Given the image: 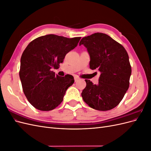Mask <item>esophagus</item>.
Here are the masks:
<instances>
[{"instance_id": "1", "label": "esophagus", "mask_w": 151, "mask_h": 151, "mask_svg": "<svg viewBox=\"0 0 151 151\" xmlns=\"http://www.w3.org/2000/svg\"><path fill=\"white\" fill-rule=\"evenodd\" d=\"M79 79V77H77V76H75V77H74V80H75V82L77 81H78Z\"/></svg>"}]
</instances>
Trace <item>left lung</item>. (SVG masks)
<instances>
[{
	"label": "left lung",
	"instance_id": "8db88e82",
	"mask_svg": "<svg viewBox=\"0 0 151 151\" xmlns=\"http://www.w3.org/2000/svg\"><path fill=\"white\" fill-rule=\"evenodd\" d=\"M81 45L89 53L91 69L100 72L97 85L85 80L82 97L91 108L110 110L120 103L129 88L132 68L129 55L121 44L101 33L84 37Z\"/></svg>",
	"mask_w": 151,
	"mask_h": 151
}]
</instances>
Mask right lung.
<instances>
[{"instance_id":"right-lung-1","label":"right lung","mask_w":151,"mask_h":151,"mask_svg":"<svg viewBox=\"0 0 151 151\" xmlns=\"http://www.w3.org/2000/svg\"><path fill=\"white\" fill-rule=\"evenodd\" d=\"M81 38L47 35L32 41L24 50L19 77L27 99L35 108L50 111L62 102L67 89L74 83V77L58 76L52 68H58Z\"/></svg>"}]
</instances>
